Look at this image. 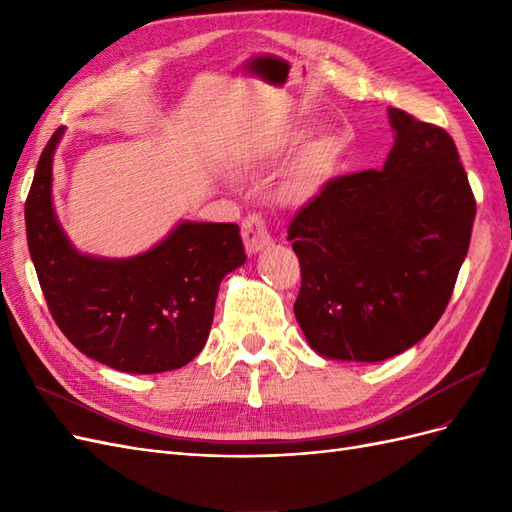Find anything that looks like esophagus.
<instances>
[{"mask_svg": "<svg viewBox=\"0 0 512 512\" xmlns=\"http://www.w3.org/2000/svg\"><path fill=\"white\" fill-rule=\"evenodd\" d=\"M241 237H243L247 254H258L262 250H267V247L273 243L269 226L260 218V215H247L241 224Z\"/></svg>", "mask_w": 512, "mask_h": 512, "instance_id": "1", "label": "esophagus"}]
</instances>
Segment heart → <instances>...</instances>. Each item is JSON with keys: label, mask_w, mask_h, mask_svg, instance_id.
Returning a JSON list of instances; mask_svg holds the SVG:
<instances>
[{"label": "heart", "mask_w": 512, "mask_h": 512, "mask_svg": "<svg viewBox=\"0 0 512 512\" xmlns=\"http://www.w3.org/2000/svg\"><path fill=\"white\" fill-rule=\"evenodd\" d=\"M303 140L299 128H288L277 134L262 158L277 160L297 147ZM301 143V142H300ZM302 144V143H301ZM344 160V143L331 132H320L307 136L304 143L294 151L290 162L277 177L275 198L286 207H305L314 203L327 192L333 179L337 177Z\"/></svg>", "instance_id": "obj_1"}]
</instances>
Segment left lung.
<instances>
[{"label": "left lung", "mask_w": 512, "mask_h": 512, "mask_svg": "<svg viewBox=\"0 0 512 512\" xmlns=\"http://www.w3.org/2000/svg\"><path fill=\"white\" fill-rule=\"evenodd\" d=\"M380 170L337 177L288 228L294 316L324 359L378 363L436 327L466 260L474 194L446 130L389 108Z\"/></svg>", "instance_id": "obj_1"}]
</instances>
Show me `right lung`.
Instances as JSON below:
<instances>
[{
	"mask_svg": "<svg viewBox=\"0 0 512 512\" xmlns=\"http://www.w3.org/2000/svg\"><path fill=\"white\" fill-rule=\"evenodd\" d=\"M66 128L46 143L25 203L27 245L51 316L89 359L126 374H162L205 348L224 277L245 262L237 224L181 220L128 258L76 250L53 207V160Z\"/></svg>",
	"mask_w": 512,
	"mask_h": 512,
	"instance_id": "right-lung-1",
	"label": "right lung"
}]
</instances>
